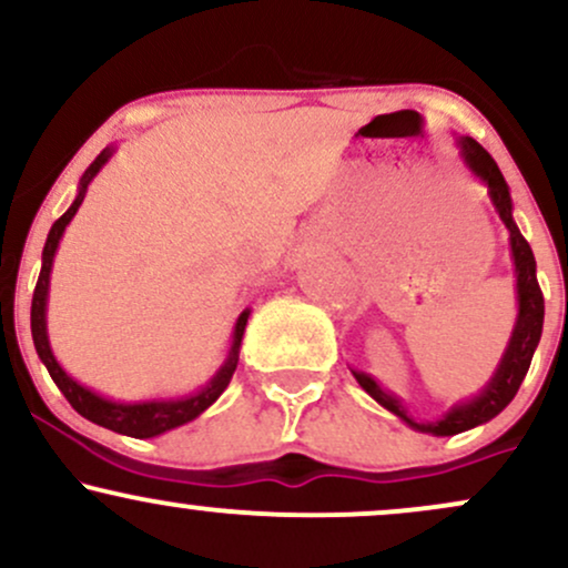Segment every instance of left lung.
I'll use <instances>...</instances> for the list:
<instances>
[{
	"instance_id": "1",
	"label": "left lung",
	"mask_w": 568,
	"mask_h": 568,
	"mask_svg": "<svg viewBox=\"0 0 568 568\" xmlns=\"http://www.w3.org/2000/svg\"><path fill=\"white\" fill-rule=\"evenodd\" d=\"M462 149V158H465L467 168L478 175L480 181L488 186V197H491L494 207H497L501 224L510 232V251H513V264H515V293H518V317H515V328L507 344L505 355H501L497 371H494L491 382L480 389V395H475L473 400L459 403L448 410L446 416L438 422H416L410 419L408 410L403 408V403L395 395L384 393V389L371 379L363 371H352L357 384H361L366 393L374 397L379 406L393 410L395 416H400L408 427L419 429V433L429 435H456L473 429L478 425H486L494 416L501 414L507 408V403L513 400L518 393L520 382H524L526 371L531 366L534 349H537L539 336H542V323H545V298L537 283V262H534L531 245L526 243V237L520 234L518 224L513 221V200L510 189L505 184V175L497 168V162L491 160V154L480 146L478 141L470 135H459L456 139Z\"/></svg>"
}]
</instances>
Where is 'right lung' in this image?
Segmentation results:
<instances>
[{"instance_id": "right-lung-1", "label": "right lung", "mask_w": 568, "mask_h": 568, "mask_svg": "<svg viewBox=\"0 0 568 568\" xmlns=\"http://www.w3.org/2000/svg\"><path fill=\"white\" fill-rule=\"evenodd\" d=\"M112 154H114V146H106L93 162H90V168L82 173V179H80V192H77L74 202H71L69 211L55 221L53 230H50V234H48V243H44V251H42V272H39L34 298H31V336H34V347H37L39 361L44 363L48 374L53 376L58 389H61L63 397H67L77 414H82L84 419H90L93 425L114 429V433H120V435H130V438H154V435H162V433H168V429L181 427V425H186V422L197 419L202 410H205L207 406H213V403L219 400V395L230 387L234 368H237L240 342H243L251 310H243V315H240L237 323H234L232 347H230V355H226L224 366H221L216 371V376H213V379L207 382L202 389H197L194 395L173 397V400L116 403V400H109V397L93 393V389L82 387L80 382L71 379L67 371L58 366L53 349H50V338H48L50 270H53V258H55L58 243H61V237H63V230H67L69 221L74 219V213L80 211L84 192H88V184L95 179L98 171L106 165Z\"/></svg>"}]
</instances>
